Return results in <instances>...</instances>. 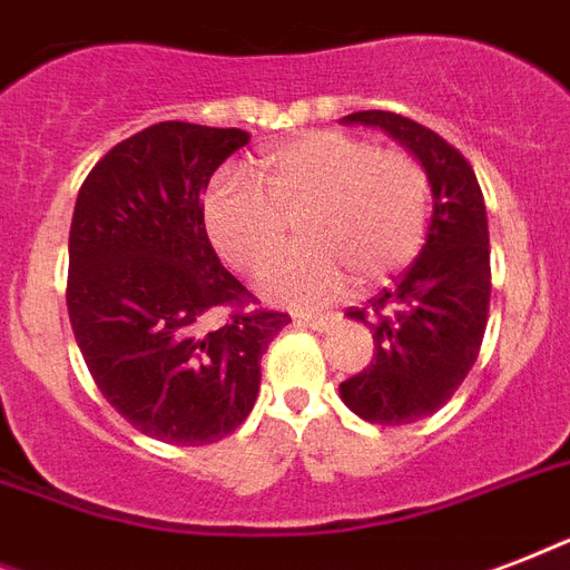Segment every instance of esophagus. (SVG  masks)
Returning a JSON list of instances; mask_svg holds the SVG:
<instances>
[{"label": "esophagus", "instance_id": "34e87169", "mask_svg": "<svg viewBox=\"0 0 570 570\" xmlns=\"http://www.w3.org/2000/svg\"><path fill=\"white\" fill-rule=\"evenodd\" d=\"M334 313H320V316H313V313H302L298 316V325H304V328H313V331H328L331 325H334Z\"/></svg>", "mask_w": 570, "mask_h": 570}]
</instances>
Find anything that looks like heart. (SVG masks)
I'll use <instances>...</instances> for the list:
<instances>
[{
	"mask_svg": "<svg viewBox=\"0 0 570 570\" xmlns=\"http://www.w3.org/2000/svg\"><path fill=\"white\" fill-rule=\"evenodd\" d=\"M307 242L277 268L266 293L311 307L334 298L346 277L379 284L416 257L429 222V177L402 147L322 129L268 150L254 174H215L204 224L233 268L263 277L289 248L297 218Z\"/></svg>",
	"mask_w": 570,
	"mask_h": 570,
	"instance_id": "1",
	"label": "heart"
}]
</instances>
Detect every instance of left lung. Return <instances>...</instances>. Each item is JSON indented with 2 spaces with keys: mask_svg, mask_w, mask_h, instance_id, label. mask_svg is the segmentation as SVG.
I'll return each mask as SVG.
<instances>
[{
  "mask_svg": "<svg viewBox=\"0 0 570 570\" xmlns=\"http://www.w3.org/2000/svg\"><path fill=\"white\" fill-rule=\"evenodd\" d=\"M343 124L379 127L416 156L432 186V224L420 257L390 289L346 316L373 331L366 370L340 396L366 423L405 425L446 405L476 364L491 304L485 197L464 156L434 129L393 111H355Z\"/></svg>",
  "mask_w": 570,
  "mask_h": 570,
  "instance_id": "8db88e82",
  "label": "left lung"
}]
</instances>
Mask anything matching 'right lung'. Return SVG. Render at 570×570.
Returning <instances> with one entry per match:
<instances>
[{"label": "right lung", "mask_w": 570, "mask_h": 570, "mask_svg": "<svg viewBox=\"0 0 570 570\" xmlns=\"http://www.w3.org/2000/svg\"><path fill=\"white\" fill-rule=\"evenodd\" d=\"M245 129L163 120L94 165L70 224L67 313L109 405L156 441L204 446L245 423L259 357L289 316L222 266L200 195ZM227 309L222 330L203 328Z\"/></svg>", "instance_id": "add662e5"}]
</instances>
